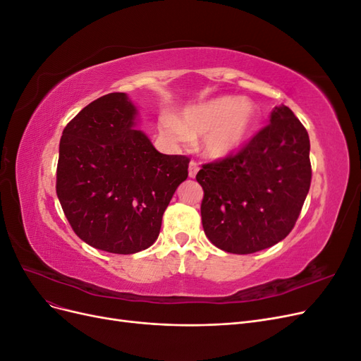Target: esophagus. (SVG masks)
Instances as JSON below:
<instances>
[{"mask_svg":"<svg viewBox=\"0 0 361 361\" xmlns=\"http://www.w3.org/2000/svg\"><path fill=\"white\" fill-rule=\"evenodd\" d=\"M197 171H199V164L195 162V161H191L190 162V167H188L190 178H195V174H197Z\"/></svg>","mask_w":361,"mask_h":361,"instance_id":"1","label":"esophagus"}]
</instances>
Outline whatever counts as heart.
I'll return each instance as SVG.
<instances>
[{"label": "heart", "instance_id": "heart-1", "mask_svg": "<svg viewBox=\"0 0 361 361\" xmlns=\"http://www.w3.org/2000/svg\"><path fill=\"white\" fill-rule=\"evenodd\" d=\"M257 120L256 106L235 96H220L187 108L180 120L166 116L161 129L176 143L203 137V152L212 159H224L247 143Z\"/></svg>", "mask_w": 361, "mask_h": 361}]
</instances>
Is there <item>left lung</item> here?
<instances>
[{"instance_id": "left-lung-1", "label": "left lung", "mask_w": 361, "mask_h": 361, "mask_svg": "<svg viewBox=\"0 0 361 361\" xmlns=\"http://www.w3.org/2000/svg\"><path fill=\"white\" fill-rule=\"evenodd\" d=\"M310 140L286 105L236 155L204 164L202 224L209 241L233 255L276 245L293 228L310 188Z\"/></svg>"}]
</instances>
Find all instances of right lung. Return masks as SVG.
Returning a JSON list of instances; mask_svg holds the SVG:
<instances>
[{"instance_id": "obj_1", "label": "right lung", "mask_w": 361, "mask_h": 361, "mask_svg": "<svg viewBox=\"0 0 361 361\" xmlns=\"http://www.w3.org/2000/svg\"><path fill=\"white\" fill-rule=\"evenodd\" d=\"M126 93L93 101L64 128L57 195L73 232L89 245L116 255L149 248L164 211L188 178L190 159L164 155L143 130Z\"/></svg>"}]
</instances>
